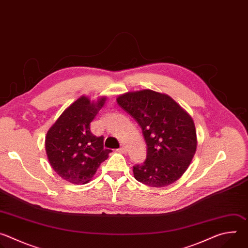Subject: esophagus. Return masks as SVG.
<instances>
[{
  "label": "esophagus",
  "mask_w": 248,
  "mask_h": 248,
  "mask_svg": "<svg viewBox=\"0 0 248 248\" xmlns=\"http://www.w3.org/2000/svg\"><path fill=\"white\" fill-rule=\"evenodd\" d=\"M118 152H120V153H122V154H125V153H126V148H125L124 146H122L121 148L118 149Z\"/></svg>",
  "instance_id": "34e87169"
}]
</instances>
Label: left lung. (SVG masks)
I'll use <instances>...</instances> for the list:
<instances>
[{"instance_id": "obj_1", "label": "left lung", "mask_w": 248, "mask_h": 248, "mask_svg": "<svg viewBox=\"0 0 248 248\" xmlns=\"http://www.w3.org/2000/svg\"><path fill=\"white\" fill-rule=\"evenodd\" d=\"M117 102L137 122L146 141L145 162L133 167L135 180L153 187L178 181L189 167L197 147L190 115L169 95L150 89L126 92Z\"/></svg>"}]
</instances>
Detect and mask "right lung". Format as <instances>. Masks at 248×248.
I'll use <instances>...</instances> for the list:
<instances>
[{"mask_svg":"<svg viewBox=\"0 0 248 248\" xmlns=\"http://www.w3.org/2000/svg\"><path fill=\"white\" fill-rule=\"evenodd\" d=\"M106 99L102 96L91 101L82 95L68 106L47 131L45 149L49 163L62 179L70 184H87L112 152L104 148L103 136L97 137L90 131V123Z\"/></svg>","mask_w":248,"mask_h":248,"instance_id":"1","label":"right lung"}]
</instances>
